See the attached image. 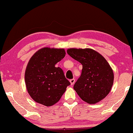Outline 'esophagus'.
I'll return each mask as SVG.
<instances>
[{
	"mask_svg": "<svg viewBox=\"0 0 133 133\" xmlns=\"http://www.w3.org/2000/svg\"><path fill=\"white\" fill-rule=\"evenodd\" d=\"M75 79H70V84H71V85H73L75 84Z\"/></svg>",
	"mask_w": 133,
	"mask_h": 133,
	"instance_id": "34e87169",
	"label": "esophagus"
}]
</instances>
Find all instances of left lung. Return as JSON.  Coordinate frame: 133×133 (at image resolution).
<instances>
[{"mask_svg": "<svg viewBox=\"0 0 133 133\" xmlns=\"http://www.w3.org/2000/svg\"><path fill=\"white\" fill-rule=\"evenodd\" d=\"M67 54L82 65L73 88L82 100L94 104L106 97L114 83V73L102 55L92 49H69Z\"/></svg>", "mask_w": 133, "mask_h": 133, "instance_id": "1", "label": "left lung"}]
</instances>
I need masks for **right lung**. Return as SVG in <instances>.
I'll list each match as a JSON object with an SVG mask.
<instances>
[{"label": "right lung", "mask_w": 133, "mask_h": 133, "mask_svg": "<svg viewBox=\"0 0 133 133\" xmlns=\"http://www.w3.org/2000/svg\"><path fill=\"white\" fill-rule=\"evenodd\" d=\"M64 49L43 48L30 58L25 72L27 91L36 102L46 106L60 100L70 83L55 64L65 57Z\"/></svg>", "instance_id": "right-lung-1"}]
</instances>
